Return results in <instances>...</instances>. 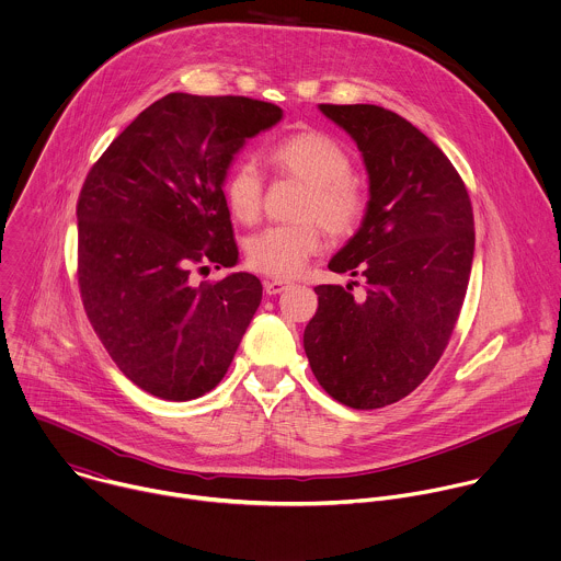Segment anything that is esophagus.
I'll list each match as a JSON object with an SVG mask.
<instances>
[{"label": "esophagus", "mask_w": 561, "mask_h": 561, "mask_svg": "<svg viewBox=\"0 0 561 561\" xmlns=\"http://www.w3.org/2000/svg\"><path fill=\"white\" fill-rule=\"evenodd\" d=\"M288 286H290V282H286V279H266L264 282L266 295H282L284 290H288Z\"/></svg>", "instance_id": "obj_1"}]
</instances>
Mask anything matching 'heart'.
Segmentation results:
<instances>
[{
    "label": "heart",
    "instance_id": "heart-1",
    "mask_svg": "<svg viewBox=\"0 0 561 561\" xmlns=\"http://www.w3.org/2000/svg\"><path fill=\"white\" fill-rule=\"evenodd\" d=\"M284 173L306 184L297 218L304 222L268 227L247 242L249 264L273 277H293L321 249L323 233L350 236L365 211L358 186L350 180L352 162L343 147L321 131H297L271 149ZM262 173L253 160H240L225 180V201L236 220L251 225L262 209ZM320 224L317 226L313 220Z\"/></svg>",
    "mask_w": 561,
    "mask_h": 561
}]
</instances>
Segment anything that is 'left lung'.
Listing matches in <instances>:
<instances>
[{
	"label": "left lung",
	"instance_id": "1",
	"mask_svg": "<svg viewBox=\"0 0 561 561\" xmlns=\"http://www.w3.org/2000/svg\"><path fill=\"white\" fill-rule=\"evenodd\" d=\"M356 142L369 201L358 231L330 260L365 277L317 286L319 308L304 350L319 386L354 410L392 405L414 392L458 321L476 231L467 186L434 140L379 105H319Z\"/></svg>",
	"mask_w": 561,
	"mask_h": 561
}]
</instances>
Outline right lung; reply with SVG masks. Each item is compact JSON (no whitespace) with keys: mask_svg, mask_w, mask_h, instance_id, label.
<instances>
[{"mask_svg":"<svg viewBox=\"0 0 561 561\" xmlns=\"http://www.w3.org/2000/svg\"><path fill=\"white\" fill-rule=\"evenodd\" d=\"M284 112L247 96L171 92L142 110L90 169L77 205L79 288L123 375L164 401L211 392L262 301L238 264L225 180L236 153Z\"/></svg>","mask_w":561,"mask_h":561,"instance_id":"right-lung-1","label":"right lung"}]
</instances>
